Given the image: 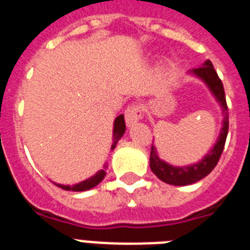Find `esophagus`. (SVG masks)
<instances>
[{
	"instance_id": "obj_1",
	"label": "esophagus",
	"mask_w": 250,
	"mask_h": 250,
	"mask_svg": "<svg viewBox=\"0 0 250 250\" xmlns=\"http://www.w3.org/2000/svg\"><path fill=\"white\" fill-rule=\"evenodd\" d=\"M125 117L127 125L132 127V125H135L140 119L143 118V110H141V107L139 105H133V106H129L125 111Z\"/></svg>"
}]
</instances>
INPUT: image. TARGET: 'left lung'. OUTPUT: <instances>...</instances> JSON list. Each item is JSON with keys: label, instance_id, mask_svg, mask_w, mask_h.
Instances as JSON below:
<instances>
[{"label": "left lung", "instance_id": "1", "mask_svg": "<svg viewBox=\"0 0 250 250\" xmlns=\"http://www.w3.org/2000/svg\"><path fill=\"white\" fill-rule=\"evenodd\" d=\"M188 74L196 77L206 83V86L209 88L210 93L214 96L216 101L222 109L224 121H222V128L220 131V136H218L214 146L208 151V154L204 155V158H202L194 164H188V166H184V167L172 166V164L164 162L163 159H160L157 147L154 145L151 146V153H150V168H151V171L159 180H162L166 184L173 185V186L191 185L208 176L220 160L221 154L224 151L225 143H226L227 132H229V113H227L229 109H227L226 97H225L224 84L221 82V79L218 78V74L213 68L212 62L207 60L202 66L191 69Z\"/></svg>", "mask_w": 250, "mask_h": 250}]
</instances>
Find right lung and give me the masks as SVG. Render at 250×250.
I'll list each match as a JSON object with an SVG mask.
<instances>
[{
  "mask_svg": "<svg viewBox=\"0 0 250 250\" xmlns=\"http://www.w3.org/2000/svg\"><path fill=\"white\" fill-rule=\"evenodd\" d=\"M125 115L121 114L118 115L114 121V127H113V144H111L110 150H114L115 146H117V143H118L119 140L122 139V136L125 135ZM106 164L104 166V169H100L99 172L91 176L90 178H87L84 181H81L76 185H62V184H54L58 186V188H62V190H66V191H87V190H90V188H93L95 186L100 184L104 177L106 176Z\"/></svg>",
  "mask_w": 250,
  "mask_h": 250,
  "instance_id": "1",
  "label": "right lung"
}]
</instances>
